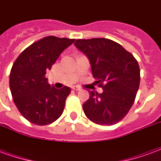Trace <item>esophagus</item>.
<instances>
[{
  "mask_svg": "<svg viewBox=\"0 0 161 161\" xmlns=\"http://www.w3.org/2000/svg\"><path fill=\"white\" fill-rule=\"evenodd\" d=\"M72 89H73L74 91H81V88L80 87H78V86H74L73 88H72Z\"/></svg>",
  "mask_w": 161,
  "mask_h": 161,
  "instance_id": "obj_1",
  "label": "esophagus"
}]
</instances>
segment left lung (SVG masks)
<instances>
[{
    "instance_id": "left-lung-1",
    "label": "left lung",
    "mask_w": 161,
    "mask_h": 161,
    "mask_svg": "<svg viewBox=\"0 0 161 161\" xmlns=\"http://www.w3.org/2000/svg\"><path fill=\"white\" fill-rule=\"evenodd\" d=\"M77 48L89 58L92 74L103 92L90 91L83 104L84 114L100 125H114L124 118L138 91L141 75L133 54L111 40H77Z\"/></svg>"
}]
</instances>
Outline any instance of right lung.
<instances>
[{"label": "right lung", "mask_w": 161, "mask_h": 161, "mask_svg": "<svg viewBox=\"0 0 161 161\" xmlns=\"http://www.w3.org/2000/svg\"><path fill=\"white\" fill-rule=\"evenodd\" d=\"M74 41V39L45 37L24 50L13 64L9 86L14 104L33 124H51L63 113L70 89L51 86L45 75L60 53Z\"/></svg>", "instance_id": "add662e5"}]
</instances>
